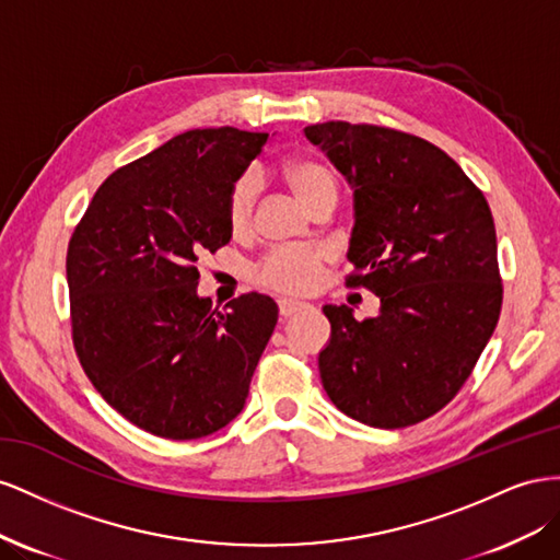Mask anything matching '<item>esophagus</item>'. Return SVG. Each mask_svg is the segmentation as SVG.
I'll return each mask as SVG.
<instances>
[{
  "mask_svg": "<svg viewBox=\"0 0 560 560\" xmlns=\"http://www.w3.org/2000/svg\"><path fill=\"white\" fill-rule=\"evenodd\" d=\"M310 305H305V302H298V300H279V314L283 318H289L302 310H307Z\"/></svg>",
  "mask_w": 560,
  "mask_h": 560,
  "instance_id": "obj_1",
  "label": "esophagus"
}]
</instances>
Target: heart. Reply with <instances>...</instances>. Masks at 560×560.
Instances as JSON below:
<instances>
[{"label":"heart","mask_w":560,"mask_h":560,"mask_svg":"<svg viewBox=\"0 0 560 560\" xmlns=\"http://www.w3.org/2000/svg\"><path fill=\"white\" fill-rule=\"evenodd\" d=\"M283 178L310 211H314L318 203L330 199L335 201V197H338V178H335V173L324 162H318L314 156H295L291 162H285ZM255 201H258V178L253 173H242L232 183L225 201L228 225L234 234L248 230ZM326 260V248L279 246L265 255L255 275L271 291L283 295H302L314 291L318 281H322Z\"/></svg>","instance_id":"b5f03b06"}]
</instances>
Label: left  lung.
Segmentation results:
<instances>
[{"label":"left lung","mask_w":560,"mask_h":560,"mask_svg":"<svg viewBox=\"0 0 560 560\" xmlns=\"http://www.w3.org/2000/svg\"><path fill=\"white\" fill-rule=\"evenodd\" d=\"M305 136L354 189L347 285L380 298V314L363 322L347 305L324 307V389L369 427L418 424L453 401L498 326L490 206L424 138L349 121L314 124Z\"/></svg>","instance_id":"1"}]
</instances>
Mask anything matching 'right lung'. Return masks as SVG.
<instances>
[{"mask_svg":"<svg viewBox=\"0 0 560 560\" xmlns=\"http://www.w3.org/2000/svg\"><path fill=\"white\" fill-rule=\"evenodd\" d=\"M267 133L195 129L117 168L68 246L72 342L105 401L154 436H209L244 410L277 302L248 293L211 310L197 262L230 244L232 183Z\"/></svg>","mask_w":560,"mask_h":560,"instance_id":"right-lung-1","label":"right lung"}]
</instances>
